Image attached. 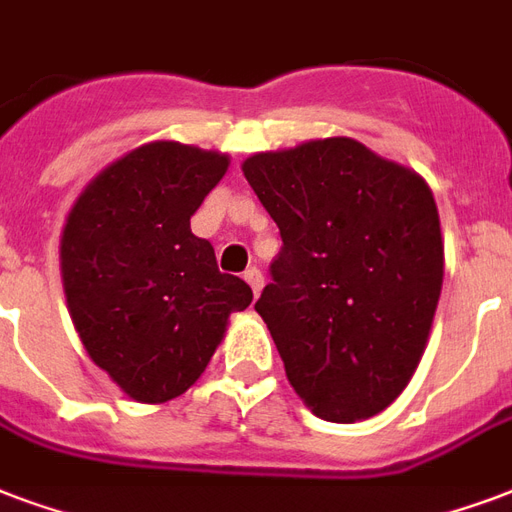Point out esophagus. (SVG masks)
<instances>
[{
	"label": "esophagus",
	"mask_w": 512,
	"mask_h": 512,
	"mask_svg": "<svg viewBox=\"0 0 512 512\" xmlns=\"http://www.w3.org/2000/svg\"><path fill=\"white\" fill-rule=\"evenodd\" d=\"M242 278L248 280V286L253 288V294L259 297L261 286H264V275H261V270H256V267H251V270H245V275Z\"/></svg>",
	"instance_id": "esophagus-1"
}]
</instances>
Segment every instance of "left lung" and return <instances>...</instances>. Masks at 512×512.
<instances>
[{
    "label": "left lung",
    "instance_id": "1",
    "mask_svg": "<svg viewBox=\"0 0 512 512\" xmlns=\"http://www.w3.org/2000/svg\"><path fill=\"white\" fill-rule=\"evenodd\" d=\"M242 172L283 240L256 313L288 383L334 424L386 410L424 356L443 288L429 186L351 137L256 153Z\"/></svg>",
    "mask_w": 512,
    "mask_h": 512
}]
</instances>
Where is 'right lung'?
<instances>
[{
    "instance_id": "right-lung-1",
    "label": "right lung",
    "mask_w": 512,
    "mask_h": 512,
    "mask_svg": "<svg viewBox=\"0 0 512 512\" xmlns=\"http://www.w3.org/2000/svg\"><path fill=\"white\" fill-rule=\"evenodd\" d=\"M229 169L224 153L148 142L102 169L61 234L69 315L96 367L137 402L194 386L251 286L215 264L191 215Z\"/></svg>"
}]
</instances>
